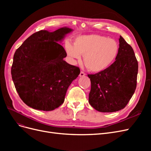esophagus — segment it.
Wrapping results in <instances>:
<instances>
[{"instance_id": "esophagus-1", "label": "esophagus", "mask_w": 151, "mask_h": 151, "mask_svg": "<svg viewBox=\"0 0 151 151\" xmlns=\"http://www.w3.org/2000/svg\"><path fill=\"white\" fill-rule=\"evenodd\" d=\"M85 75H86V74H85V73H84V72H82V71H81V72H80V74H79V76H80V77H84V76Z\"/></svg>"}]
</instances>
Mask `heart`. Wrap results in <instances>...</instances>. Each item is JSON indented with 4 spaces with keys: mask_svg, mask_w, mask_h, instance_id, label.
Masks as SVG:
<instances>
[{
    "mask_svg": "<svg viewBox=\"0 0 151 151\" xmlns=\"http://www.w3.org/2000/svg\"><path fill=\"white\" fill-rule=\"evenodd\" d=\"M68 57L72 62L80 60L88 69L94 73L101 72L110 67L119 52V45L115 40L97 35H82L77 37L72 45L65 46Z\"/></svg>",
    "mask_w": 151,
    "mask_h": 151,
    "instance_id": "b5f03b06",
    "label": "heart"
}]
</instances>
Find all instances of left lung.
<instances>
[{
  "mask_svg": "<svg viewBox=\"0 0 151 151\" xmlns=\"http://www.w3.org/2000/svg\"><path fill=\"white\" fill-rule=\"evenodd\" d=\"M119 52L115 61L105 70L89 74L91 88L89 103L99 112L123 109L134 94L138 62L133 48L120 36Z\"/></svg>",
  "mask_w": 151,
  "mask_h": 151,
  "instance_id": "8db88e82",
  "label": "left lung"
}]
</instances>
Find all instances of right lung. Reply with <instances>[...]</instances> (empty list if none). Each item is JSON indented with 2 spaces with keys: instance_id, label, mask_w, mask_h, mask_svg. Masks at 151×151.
Here are the masks:
<instances>
[{
  "instance_id": "1",
  "label": "right lung",
  "mask_w": 151,
  "mask_h": 151,
  "mask_svg": "<svg viewBox=\"0 0 151 151\" xmlns=\"http://www.w3.org/2000/svg\"><path fill=\"white\" fill-rule=\"evenodd\" d=\"M73 30L62 27L41 30L27 38L14 55L11 75L16 89L26 105L52 111L64 102L67 89L80 74L79 67L63 60L60 43Z\"/></svg>"
}]
</instances>
